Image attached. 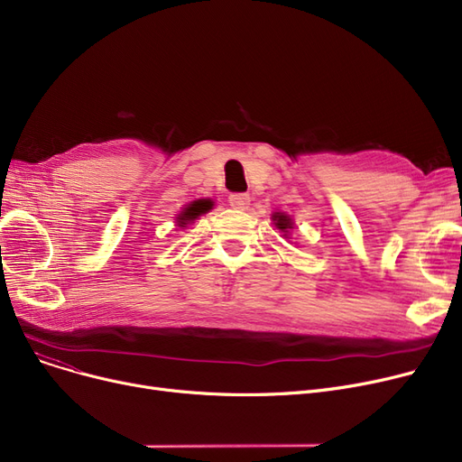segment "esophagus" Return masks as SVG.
<instances>
[{
    "label": "esophagus",
    "instance_id": "obj_1",
    "mask_svg": "<svg viewBox=\"0 0 462 462\" xmlns=\"http://www.w3.org/2000/svg\"><path fill=\"white\" fill-rule=\"evenodd\" d=\"M228 202L234 209H247L251 204V197L245 192H234V194H230Z\"/></svg>",
    "mask_w": 462,
    "mask_h": 462
}]
</instances>
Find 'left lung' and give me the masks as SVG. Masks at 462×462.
Segmentation results:
<instances>
[{
	"instance_id": "1",
	"label": "left lung",
	"mask_w": 462,
	"mask_h": 462,
	"mask_svg": "<svg viewBox=\"0 0 462 462\" xmlns=\"http://www.w3.org/2000/svg\"><path fill=\"white\" fill-rule=\"evenodd\" d=\"M273 221H275V226L282 232H286L288 228H292V221H290V217L282 215V213H275L273 215Z\"/></svg>"
}]
</instances>
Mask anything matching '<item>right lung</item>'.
Returning <instances> with one entry per match:
<instances>
[{
  "label": "right lung",
  "mask_w": 462,
  "mask_h": 462,
  "mask_svg": "<svg viewBox=\"0 0 462 462\" xmlns=\"http://www.w3.org/2000/svg\"><path fill=\"white\" fill-rule=\"evenodd\" d=\"M200 213H204L202 206H200L199 202H194V204H190V206L181 213V217H180V223H181V225H185V223L192 221V218H197Z\"/></svg>",
  "instance_id": "add662e5"
}]
</instances>
